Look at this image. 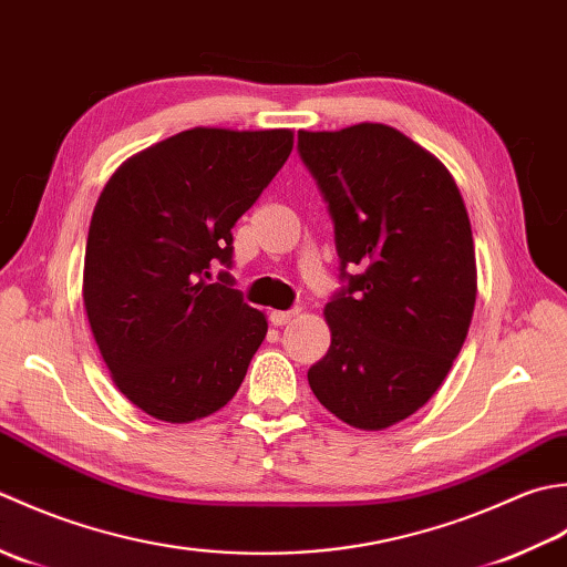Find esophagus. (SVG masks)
<instances>
[{"label":"esophagus","instance_id":"esophagus-1","mask_svg":"<svg viewBox=\"0 0 567 567\" xmlns=\"http://www.w3.org/2000/svg\"><path fill=\"white\" fill-rule=\"evenodd\" d=\"M296 316H298V308H291V310H271L269 320H271V326L281 328V326H288V322H291Z\"/></svg>","mask_w":567,"mask_h":567}]
</instances>
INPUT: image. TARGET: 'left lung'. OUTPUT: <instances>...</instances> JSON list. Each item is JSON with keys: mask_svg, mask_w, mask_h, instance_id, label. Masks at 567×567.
Returning a JSON list of instances; mask_svg holds the SVG:
<instances>
[{"mask_svg": "<svg viewBox=\"0 0 567 567\" xmlns=\"http://www.w3.org/2000/svg\"><path fill=\"white\" fill-rule=\"evenodd\" d=\"M328 205L342 286L326 306L330 350L308 369L316 399L364 431L429 401L475 310V247L447 168L386 124L298 132Z\"/></svg>", "mask_w": 567, "mask_h": 567, "instance_id": "obj_1", "label": "left lung"}]
</instances>
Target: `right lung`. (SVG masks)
<instances>
[{"label": "right lung", "instance_id": "add662e5", "mask_svg": "<svg viewBox=\"0 0 567 567\" xmlns=\"http://www.w3.org/2000/svg\"><path fill=\"white\" fill-rule=\"evenodd\" d=\"M293 148L288 130H195L132 156L90 219L83 300L102 360L134 406L190 423L237 394L267 334L233 288V227ZM226 269L209 281V264Z\"/></svg>", "mask_w": 567, "mask_h": 567}]
</instances>
